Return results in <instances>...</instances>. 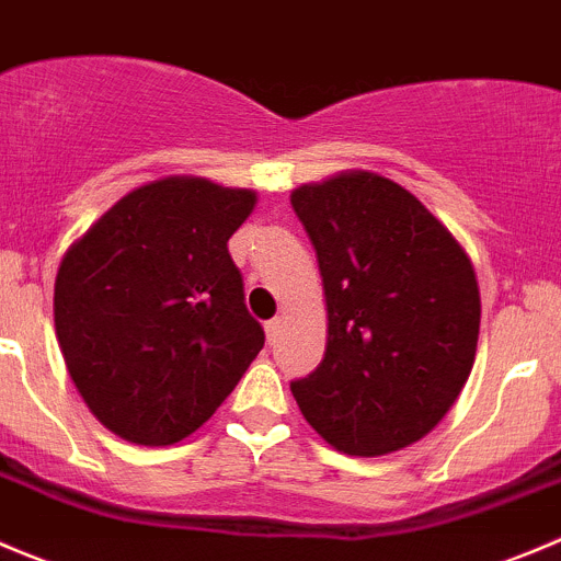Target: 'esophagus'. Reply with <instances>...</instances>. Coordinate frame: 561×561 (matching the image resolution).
Wrapping results in <instances>:
<instances>
[{
	"label": "esophagus",
	"instance_id": "34e87169",
	"mask_svg": "<svg viewBox=\"0 0 561 561\" xmlns=\"http://www.w3.org/2000/svg\"><path fill=\"white\" fill-rule=\"evenodd\" d=\"M280 327H283V321H280V319H270L267 324H264V330H267V341H270V343H273L275 337H278Z\"/></svg>",
	"mask_w": 561,
	"mask_h": 561
}]
</instances>
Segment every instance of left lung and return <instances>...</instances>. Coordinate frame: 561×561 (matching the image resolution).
Listing matches in <instances>:
<instances>
[{"mask_svg": "<svg viewBox=\"0 0 561 561\" xmlns=\"http://www.w3.org/2000/svg\"><path fill=\"white\" fill-rule=\"evenodd\" d=\"M327 302L324 359L291 396L337 453L379 458L445 420L480 335L471 259L417 196L374 171L291 191Z\"/></svg>", "mask_w": 561, "mask_h": 561, "instance_id": "1", "label": "left lung"}]
</instances>
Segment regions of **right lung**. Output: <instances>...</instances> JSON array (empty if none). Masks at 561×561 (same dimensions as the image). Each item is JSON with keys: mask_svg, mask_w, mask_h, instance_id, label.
Segmentation results:
<instances>
[{"mask_svg": "<svg viewBox=\"0 0 561 561\" xmlns=\"http://www.w3.org/2000/svg\"><path fill=\"white\" fill-rule=\"evenodd\" d=\"M256 191L204 176L147 182L68 248L54 283L65 365L111 434L144 447L202 428L264 346L229 237Z\"/></svg>", "mask_w": 561, "mask_h": 561, "instance_id": "obj_1", "label": "right lung"}]
</instances>
